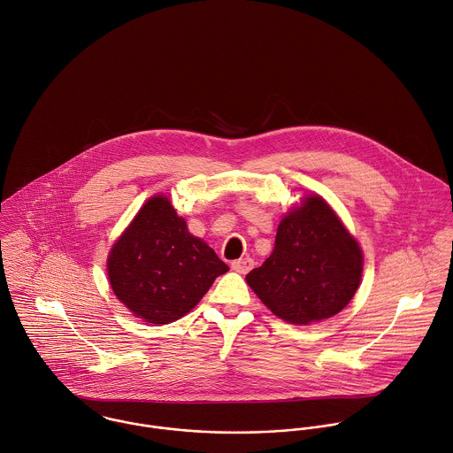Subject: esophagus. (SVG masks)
I'll use <instances>...</instances> for the list:
<instances>
[{
	"label": "esophagus",
	"instance_id": "esophagus-1",
	"mask_svg": "<svg viewBox=\"0 0 453 453\" xmlns=\"http://www.w3.org/2000/svg\"><path fill=\"white\" fill-rule=\"evenodd\" d=\"M231 268H233L234 272L245 274V273H249L250 270H252V268H254V259H250V257H243V259H238V261H234V263L231 265Z\"/></svg>",
	"mask_w": 453,
	"mask_h": 453
}]
</instances>
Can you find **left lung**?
<instances>
[{
	"label": "left lung",
	"mask_w": 453,
	"mask_h": 453,
	"mask_svg": "<svg viewBox=\"0 0 453 453\" xmlns=\"http://www.w3.org/2000/svg\"><path fill=\"white\" fill-rule=\"evenodd\" d=\"M361 274L357 242L322 197L310 196L281 219L272 256L247 283L276 317L310 324L340 313Z\"/></svg>",
	"instance_id": "1"
}]
</instances>
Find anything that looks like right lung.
<instances>
[{
  "label": "right lung",
  "instance_id": "1",
  "mask_svg": "<svg viewBox=\"0 0 453 453\" xmlns=\"http://www.w3.org/2000/svg\"><path fill=\"white\" fill-rule=\"evenodd\" d=\"M227 265L192 236L165 196L149 199L108 257L115 296L150 324L188 313Z\"/></svg>",
  "mask_w": 453,
  "mask_h": 453
}]
</instances>
